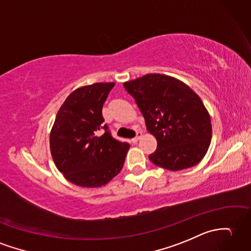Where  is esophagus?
I'll return each instance as SVG.
<instances>
[{
	"mask_svg": "<svg viewBox=\"0 0 251 251\" xmlns=\"http://www.w3.org/2000/svg\"><path fill=\"white\" fill-rule=\"evenodd\" d=\"M141 137H142V132L141 131H137V136L135 137V138H132L131 139V142L132 143H136V142H138L140 139H141Z\"/></svg>",
	"mask_w": 251,
	"mask_h": 251,
	"instance_id": "1",
	"label": "esophagus"
}]
</instances>
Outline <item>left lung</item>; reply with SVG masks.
<instances>
[{
  "mask_svg": "<svg viewBox=\"0 0 251 251\" xmlns=\"http://www.w3.org/2000/svg\"><path fill=\"white\" fill-rule=\"evenodd\" d=\"M124 87L157 140L150 160L171 171L199 164L212 139L211 118L200 97L179 80L159 74L128 81Z\"/></svg>",
  "mask_w": 251,
  "mask_h": 251,
  "instance_id": "8db88e82",
  "label": "left lung"
}]
</instances>
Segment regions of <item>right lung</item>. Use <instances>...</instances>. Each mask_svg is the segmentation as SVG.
<instances>
[{
	"instance_id": "add662e5",
	"label": "right lung",
	"mask_w": 251,
	"mask_h": 251,
	"mask_svg": "<svg viewBox=\"0 0 251 251\" xmlns=\"http://www.w3.org/2000/svg\"><path fill=\"white\" fill-rule=\"evenodd\" d=\"M114 83L79 87L64 101L50 133L52 158L69 182L81 187L107 184L123 168L129 143L112 137L102 106ZM104 130L101 136L99 131Z\"/></svg>"
}]
</instances>
